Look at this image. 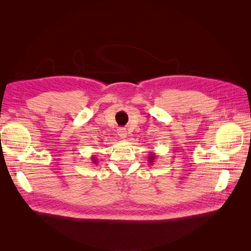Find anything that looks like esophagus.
I'll list each match as a JSON object with an SVG mask.
<instances>
[{
	"instance_id": "esophagus-1",
	"label": "esophagus",
	"mask_w": 251,
	"mask_h": 251,
	"mask_svg": "<svg viewBox=\"0 0 251 251\" xmlns=\"http://www.w3.org/2000/svg\"><path fill=\"white\" fill-rule=\"evenodd\" d=\"M118 136L121 138V139H126V136H127V133H126V128H119L118 130Z\"/></svg>"
}]
</instances>
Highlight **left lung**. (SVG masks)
Wrapping results in <instances>:
<instances>
[{"label": "left lung", "instance_id": "8db88e82", "mask_svg": "<svg viewBox=\"0 0 251 251\" xmlns=\"http://www.w3.org/2000/svg\"><path fill=\"white\" fill-rule=\"evenodd\" d=\"M156 157H157V156H156V154H155V153H150L149 158H148V161L150 162V164H153V163H154Z\"/></svg>", "mask_w": 251, "mask_h": 251}]
</instances>
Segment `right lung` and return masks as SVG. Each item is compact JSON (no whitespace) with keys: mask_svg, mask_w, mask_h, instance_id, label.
<instances>
[{"mask_svg":"<svg viewBox=\"0 0 251 251\" xmlns=\"http://www.w3.org/2000/svg\"><path fill=\"white\" fill-rule=\"evenodd\" d=\"M91 158H92V162L95 163V164H97V159H96V157H95V156H92Z\"/></svg>","mask_w":251,"mask_h":251,"instance_id":"1","label":"right lung"}]
</instances>
